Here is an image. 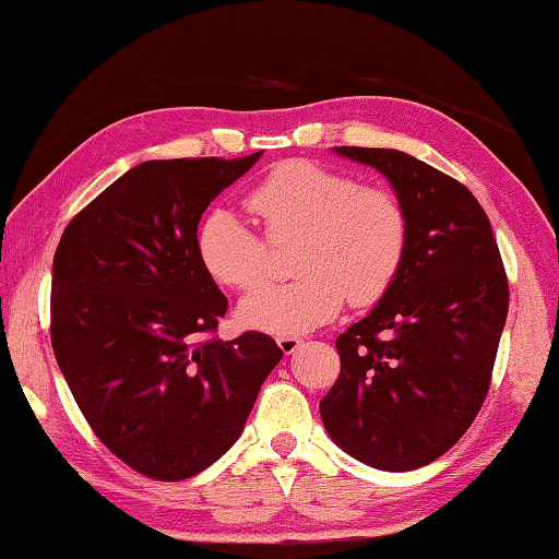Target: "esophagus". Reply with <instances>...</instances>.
Returning a JSON list of instances; mask_svg holds the SVG:
<instances>
[{"instance_id": "esophagus-1", "label": "esophagus", "mask_w": 559, "mask_h": 559, "mask_svg": "<svg viewBox=\"0 0 559 559\" xmlns=\"http://www.w3.org/2000/svg\"><path fill=\"white\" fill-rule=\"evenodd\" d=\"M276 343L283 349V355H293L302 345V337H298V335H281V337H276Z\"/></svg>"}]
</instances>
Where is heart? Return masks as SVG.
Returning a JSON list of instances; mask_svg holds the SVG:
<instances>
[{
  "label": "heart",
  "mask_w": 559,
  "mask_h": 559,
  "mask_svg": "<svg viewBox=\"0 0 559 559\" xmlns=\"http://www.w3.org/2000/svg\"><path fill=\"white\" fill-rule=\"evenodd\" d=\"M249 210L273 246L296 241V281L246 298L243 325L296 335L333 320L347 298L365 308L400 276L409 246V214L390 187L359 185L353 175L313 159H288L251 189ZM241 216L212 212L197 231V257L222 286L251 293L269 281L271 249Z\"/></svg>",
  "instance_id": "obj_1"
}]
</instances>
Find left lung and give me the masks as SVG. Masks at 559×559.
I'll list each match as a JSON object with an SVG mask.
<instances>
[{"label": "left lung", "instance_id": "obj_1", "mask_svg": "<svg viewBox=\"0 0 559 559\" xmlns=\"http://www.w3.org/2000/svg\"><path fill=\"white\" fill-rule=\"evenodd\" d=\"M390 179L409 246L372 313L335 340L340 374L320 416L349 456L412 471L476 419L508 316V276L490 222L466 187L400 150L335 147Z\"/></svg>", "mask_w": 559, "mask_h": 559}]
</instances>
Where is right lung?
<instances>
[{"instance_id": "right-lung-1", "label": "right lung", "mask_w": 559, "mask_h": 559, "mask_svg": "<svg viewBox=\"0 0 559 559\" xmlns=\"http://www.w3.org/2000/svg\"><path fill=\"white\" fill-rule=\"evenodd\" d=\"M261 153L150 159L63 229L51 345L93 433L130 468L185 480L239 439L281 362L273 337H216L229 300L197 257L206 206Z\"/></svg>"}]
</instances>
